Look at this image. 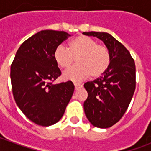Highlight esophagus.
I'll list each match as a JSON object with an SVG mask.
<instances>
[{
	"instance_id": "esophagus-1",
	"label": "esophagus",
	"mask_w": 151,
	"mask_h": 151,
	"mask_svg": "<svg viewBox=\"0 0 151 151\" xmlns=\"http://www.w3.org/2000/svg\"><path fill=\"white\" fill-rule=\"evenodd\" d=\"M74 86H75L76 91H78V90H79L80 88H82L83 86H82V84H79V83H75V84H74Z\"/></svg>"
}]
</instances>
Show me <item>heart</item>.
Returning a JSON list of instances; mask_svg holds the SVG:
<instances>
[{"label":"heart","mask_w":151,"mask_h":151,"mask_svg":"<svg viewBox=\"0 0 151 151\" xmlns=\"http://www.w3.org/2000/svg\"><path fill=\"white\" fill-rule=\"evenodd\" d=\"M53 58L56 65L66 69L77 58V65L63 73V78L73 82H79L91 75L99 78L104 73L111 63V55L108 47L87 36H78L69 43V48L58 46Z\"/></svg>","instance_id":"b5f03b06"}]
</instances>
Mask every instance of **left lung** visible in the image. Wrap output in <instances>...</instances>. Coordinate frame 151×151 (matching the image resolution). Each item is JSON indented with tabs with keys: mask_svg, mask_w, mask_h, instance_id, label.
<instances>
[{
	"mask_svg": "<svg viewBox=\"0 0 151 151\" xmlns=\"http://www.w3.org/2000/svg\"><path fill=\"white\" fill-rule=\"evenodd\" d=\"M101 40L109 50L111 63L97 79L84 84L88 97L84 111L97 128L107 129L117 123L125 113L136 88V67L133 57L123 44L106 32H83Z\"/></svg>",
	"mask_w": 151,
	"mask_h": 151,
	"instance_id": "obj_1",
	"label": "left lung"
}]
</instances>
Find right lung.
I'll return each instance as SVG.
<instances>
[{
  "label": "right lung",
  "mask_w": 151,
  "mask_h": 151,
  "mask_svg": "<svg viewBox=\"0 0 151 151\" xmlns=\"http://www.w3.org/2000/svg\"><path fill=\"white\" fill-rule=\"evenodd\" d=\"M70 35L44 30L22 43L10 68L15 102L26 116L36 124L49 126L58 122L72 98L71 81L52 84L61 72L53 53Z\"/></svg>",
  "instance_id": "1"
}]
</instances>
